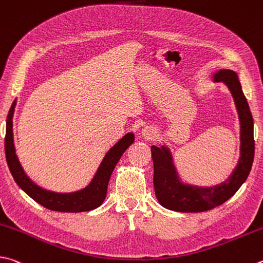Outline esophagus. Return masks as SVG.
<instances>
[{
  "mask_svg": "<svg viewBox=\"0 0 263 263\" xmlns=\"http://www.w3.org/2000/svg\"><path fill=\"white\" fill-rule=\"evenodd\" d=\"M141 136L148 140L153 139V138L157 136V128L154 126H145L141 131Z\"/></svg>",
  "mask_w": 263,
  "mask_h": 263,
  "instance_id": "34e87169",
  "label": "esophagus"
}]
</instances>
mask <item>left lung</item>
Listing matches in <instances>:
<instances>
[{
	"instance_id": "8db88e82",
	"label": "left lung",
	"mask_w": 263,
	"mask_h": 263,
	"mask_svg": "<svg viewBox=\"0 0 263 263\" xmlns=\"http://www.w3.org/2000/svg\"><path fill=\"white\" fill-rule=\"evenodd\" d=\"M214 83H223L233 98L240 125V154L229 177L213 186H199L181 180L170 148L166 145L151 147L154 163V189L161 206L179 213H200L221 206L245 183L254 160L253 117L241 85L235 71L221 69L213 73Z\"/></svg>"
}]
</instances>
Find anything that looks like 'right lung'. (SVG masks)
<instances>
[{
  "label": "right lung",
  "instance_id": "obj_1",
  "mask_svg": "<svg viewBox=\"0 0 263 263\" xmlns=\"http://www.w3.org/2000/svg\"><path fill=\"white\" fill-rule=\"evenodd\" d=\"M16 104L17 100L12 102V106L7 117L6 141H4L6 145H4V147H6V156L9 169H10L12 177L19 187L34 201L40 203L41 206L46 207L47 209H50V211L80 213L93 211V209L101 206L107 197L108 183L112 171L118 163L119 159L122 157L123 153L127 149L128 146L135 142V135L132 132L126 133L122 139H119L106 153L92 180L84 189L73 191V192H55V191L41 187L40 185L34 183L24 171L21 162L18 160L15 142H13L12 128V118L13 114H15Z\"/></svg>",
  "mask_w": 263,
  "mask_h": 263
}]
</instances>
